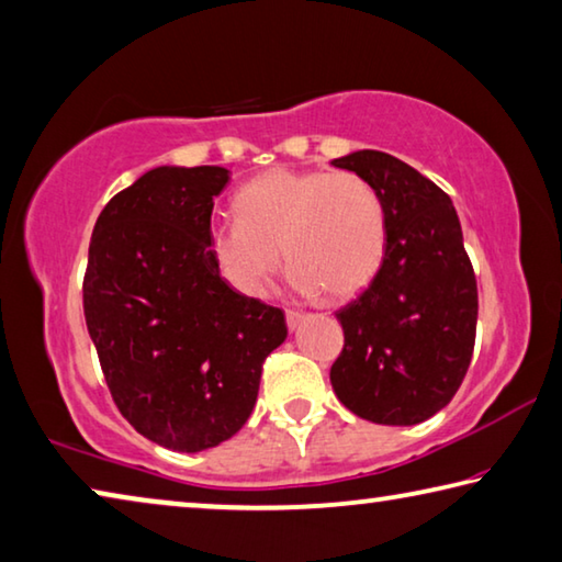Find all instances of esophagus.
Instances as JSON below:
<instances>
[{"label": "esophagus", "instance_id": "obj_1", "mask_svg": "<svg viewBox=\"0 0 562 562\" xmlns=\"http://www.w3.org/2000/svg\"><path fill=\"white\" fill-rule=\"evenodd\" d=\"M301 321H303V314H299V311H286V326L291 330H296Z\"/></svg>", "mask_w": 562, "mask_h": 562}]
</instances>
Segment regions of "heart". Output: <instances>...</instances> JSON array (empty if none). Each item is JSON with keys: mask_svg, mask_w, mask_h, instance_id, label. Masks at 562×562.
<instances>
[{"mask_svg": "<svg viewBox=\"0 0 562 562\" xmlns=\"http://www.w3.org/2000/svg\"><path fill=\"white\" fill-rule=\"evenodd\" d=\"M234 214L209 228L206 251L248 299L269 286L281 251L293 289L353 299L375 279L389 244L379 191L348 171L271 169L236 191Z\"/></svg>", "mask_w": 562, "mask_h": 562, "instance_id": "obj_1", "label": "heart"}]
</instances>
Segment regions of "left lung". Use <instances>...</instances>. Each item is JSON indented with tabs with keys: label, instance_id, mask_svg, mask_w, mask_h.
Here are the masks:
<instances>
[{
	"label": "left lung",
	"instance_id": "8db88e82",
	"mask_svg": "<svg viewBox=\"0 0 562 562\" xmlns=\"http://www.w3.org/2000/svg\"><path fill=\"white\" fill-rule=\"evenodd\" d=\"M379 191L389 244L375 279L338 311L344 351L330 385L344 406L381 426H416L461 389L475 346L477 286L461 221L443 189L391 154L330 161Z\"/></svg>",
	"mask_w": 562,
	"mask_h": 562
}]
</instances>
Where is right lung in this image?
Returning <instances> with one entry per match:
<instances>
[{"label":"right lung","instance_id":"1","mask_svg":"<svg viewBox=\"0 0 562 562\" xmlns=\"http://www.w3.org/2000/svg\"><path fill=\"white\" fill-rule=\"evenodd\" d=\"M221 167H156L97 218L85 318L116 408L144 438L199 453L251 416L281 308L241 296L206 251Z\"/></svg>","mask_w":562,"mask_h":562}]
</instances>
